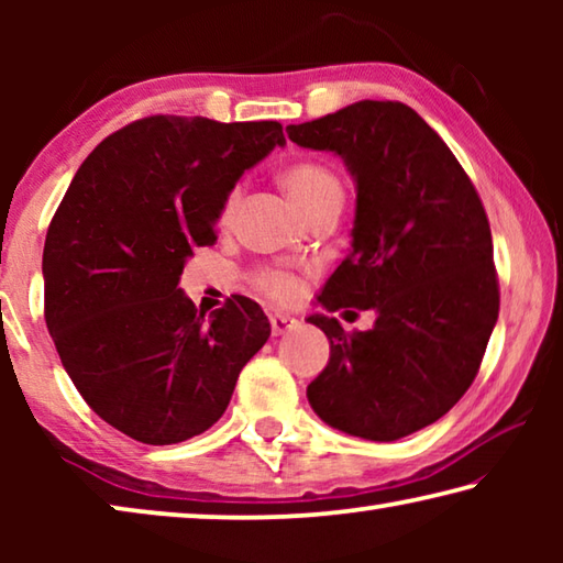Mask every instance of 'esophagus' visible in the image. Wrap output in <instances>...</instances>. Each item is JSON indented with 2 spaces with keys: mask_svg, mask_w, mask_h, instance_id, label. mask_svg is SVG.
Segmentation results:
<instances>
[{
  "mask_svg": "<svg viewBox=\"0 0 563 563\" xmlns=\"http://www.w3.org/2000/svg\"><path fill=\"white\" fill-rule=\"evenodd\" d=\"M292 328H298V320H292L288 316H271V332L275 338L285 335V332H290Z\"/></svg>",
  "mask_w": 563,
  "mask_h": 563,
  "instance_id": "34e87169",
  "label": "esophagus"
}]
</instances>
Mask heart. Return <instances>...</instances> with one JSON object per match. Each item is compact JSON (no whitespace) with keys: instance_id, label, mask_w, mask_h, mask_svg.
<instances>
[{"instance_id":"heart-1","label":"heart","mask_w":563,"mask_h":563,"mask_svg":"<svg viewBox=\"0 0 563 563\" xmlns=\"http://www.w3.org/2000/svg\"><path fill=\"white\" fill-rule=\"evenodd\" d=\"M280 180L295 206H298L308 218L320 211H330V208H338L340 211L342 198H345V188H342L340 176L330 166L322 164V161H295V164L283 170ZM238 201H241V188H233L231 194L223 198L221 211H218V223L228 225L233 221ZM258 285L280 302H290L300 295L298 278L285 271L258 273Z\"/></svg>"}]
</instances>
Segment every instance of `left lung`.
I'll return each instance as SVG.
<instances>
[{
    "label": "left lung",
    "instance_id": "8db88e82",
    "mask_svg": "<svg viewBox=\"0 0 563 563\" xmlns=\"http://www.w3.org/2000/svg\"><path fill=\"white\" fill-rule=\"evenodd\" d=\"M285 131L338 154L357 184L350 255L318 300L377 316L365 332L308 318L330 340L310 407L340 432L395 442L450 412L479 373L499 318L487 213L450 146L407 103L357 101Z\"/></svg>",
    "mask_w": 563,
    "mask_h": 563
}]
</instances>
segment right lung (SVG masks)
<instances>
[{"label":"right lung","mask_w":563,"mask_h":563,"mask_svg":"<svg viewBox=\"0 0 563 563\" xmlns=\"http://www.w3.org/2000/svg\"><path fill=\"white\" fill-rule=\"evenodd\" d=\"M283 144L278 121L146 117L91 151L56 208L46 328L79 395L131 440L176 444L213 427L271 338L258 302L233 295L206 318L178 280L216 243L238 178Z\"/></svg>","instance_id":"right-lung-1"}]
</instances>
